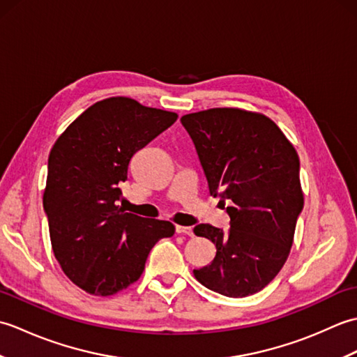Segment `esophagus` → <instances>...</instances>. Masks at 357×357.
Wrapping results in <instances>:
<instances>
[{"label":"esophagus","mask_w":357,"mask_h":357,"mask_svg":"<svg viewBox=\"0 0 357 357\" xmlns=\"http://www.w3.org/2000/svg\"><path fill=\"white\" fill-rule=\"evenodd\" d=\"M176 233L179 234H187V236H195L192 227H184V225H176Z\"/></svg>","instance_id":"obj_1"}]
</instances>
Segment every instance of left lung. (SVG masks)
I'll return each instance as SVG.
<instances>
[{"label": "left lung", "mask_w": 357, "mask_h": 357, "mask_svg": "<svg viewBox=\"0 0 357 357\" xmlns=\"http://www.w3.org/2000/svg\"><path fill=\"white\" fill-rule=\"evenodd\" d=\"M206 173L208 192L229 202L230 229L195 227L216 245L211 264L193 270L199 282L229 298L261 291L284 267L304 208L299 156L262 113L208 109L181 118Z\"/></svg>", "instance_id": "1"}]
</instances>
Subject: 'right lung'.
I'll return each instance as SVG.
<instances>
[{"label":"right lung","mask_w":357,"mask_h":357,"mask_svg":"<svg viewBox=\"0 0 357 357\" xmlns=\"http://www.w3.org/2000/svg\"><path fill=\"white\" fill-rule=\"evenodd\" d=\"M178 115L132 98L98 101L53 144L43 195L52 248L66 276L93 296L136 282L150 250L174 225L116 206L130 159Z\"/></svg>","instance_id":"right-lung-1"}]
</instances>
